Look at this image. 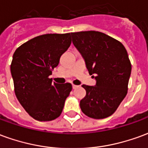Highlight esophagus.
<instances>
[{
	"mask_svg": "<svg viewBox=\"0 0 148 148\" xmlns=\"http://www.w3.org/2000/svg\"><path fill=\"white\" fill-rule=\"evenodd\" d=\"M77 87L78 86H76V85H72V88H73L74 90V89H76V88H77Z\"/></svg>",
	"mask_w": 148,
	"mask_h": 148,
	"instance_id": "esophagus-1",
	"label": "esophagus"
}]
</instances>
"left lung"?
<instances>
[{
    "mask_svg": "<svg viewBox=\"0 0 148 148\" xmlns=\"http://www.w3.org/2000/svg\"><path fill=\"white\" fill-rule=\"evenodd\" d=\"M72 42L83 57L94 86L82 85L86 91L81 100L84 114L104 119L113 114L127 93L132 65L124 45L100 32H72Z\"/></svg>",
    "mask_w": 148,
    "mask_h": 148,
    "instance_id": "8db88e82",
    "label": "left lung"
}]
</instances>
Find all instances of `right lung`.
I'll list each match as a JSON object with an SVG mask.
<instances>
[{
	"instance_id": "obj_1",
	"label": "right lung",
	"mask_w": 148,
	"mask_h": 148,
	"mask_svg": "<svg viewBox=\"0 0 148 148\" xmlns=\"http://www.w3.org/2000/svg\"><path fill=\"white\" fill-rule=\"evenodd\" d=\"M71 43V33L46 34L15 51L10 66L15 94L35 120L53 121L61 115L72 86L53 82L49 76Z\"/></svg>"
}]
</instances>
